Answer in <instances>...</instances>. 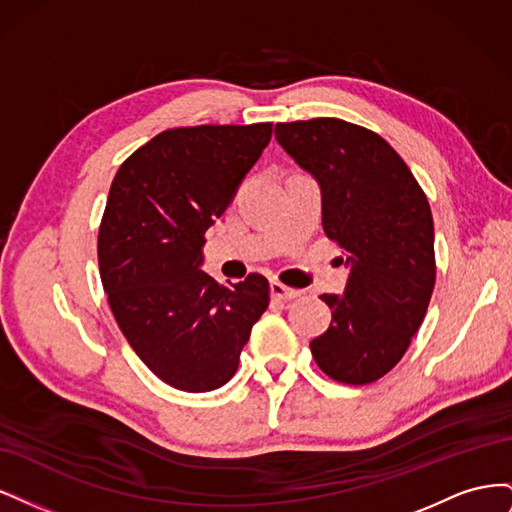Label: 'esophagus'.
Here are the masks:
<instances>
[{
    "instance_id": "obj_1",
    "label": "esophagus",
    "mask_w": 512,
    "mask_h": 512,
    "mask_svg": "<svg viewBox=\"0 0 512 512\" xmlns=\"http://www.w3.org/2000/svg\"><path fill=\"white\" fill-rule=\"evenodd\" d=\"M271 297L282 299V301H290L294 297H299V290L288 288L282 282H271Z\"/></svg>"
}]
</instances>
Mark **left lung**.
Segmentation results:
<instances>
[{
  "label": "left lung",
  "mask_w": 512,
  "mask_h": 512,
  "mask_svg": "<svg viewBox=\"0 0 512 512\" xmlns=\"http://www.w3.org/2000/svg\"><path fill=\"white\" fill-rule=\"evenodd\" d=\"M275 138L320 185L322 228L350 269L342 297H320L333 318L309 348L329 378L369 384L399 363L427 314L436 284L427 196L382 136L344 119L277 123Z\"/></svg>",
  "instance_id": "left-lung-1"
}]
</instances>
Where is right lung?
Wrapping results in <instances>:
<instances>
[{
    "label": "right lung",
    "mask_w": 512,
    "mask_h": 512,
    "mask_svg": "<svg viewBox=\"0 0 512 512\" xmlns=\"http://www.w3.org/2000/svg\"><path fill=\"white\" fill-rule=\"evenodd\" d=\"M271 123L175 128L121 164L98 235L102 286L132 350L188 393L224 386L269 307L267 277L218 284L203 269L205 232L271 141Z\"/></svg>",
    "instance_id": "1"
}]
</instances>
